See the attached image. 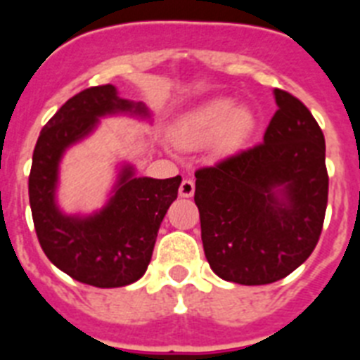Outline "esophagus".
Listing matches in <instances>:
<instances>
[{"instance_id": "obj_1", "label": "esophagus", "mask_w": 360, "mask_h": 360, "mask_svg": "<svg viewBox=\"0 0 360 360\" xmlns=\"http://www.w3.org/2000/svg\"><path fill=\"white\" fill-rule=\"evenodd\" d=\"M193 195H195V182L189 180V178H186V180H182V184H180V196L189 198V196Z\"/></svg>"}]
</instances>
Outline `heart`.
<instances>
[{"instance_id":"obj_1","label":"heart","mask_w":360,"mask_h":360,"mask_svg":"<svg viewBox=\"0 0 360 360\" xmlns=\"http://www.w3.org/2000/svg\"><path fill=\"white\" fill-rule=\"evenodd\" d=\"M252 119L247 111H236L229 98H216L191 111L174 128V136L184 146H198L224 133L221 144L234 148L249 133Z\"/></svg>"}]
</instances>
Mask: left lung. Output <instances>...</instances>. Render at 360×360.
<instances>
[{"mask_svg":"<svg viewBox=\"0 0 360 360\" xmlns=\"http://www.w3.org/2000/svg\"><path fill=\"white\" fill-rule=\"evenodd\" d=\"M274 95L278 110L262 142L195 173L205 257L240 285L274 283L307 262L328 203L319 124L297 97L279 88Z\"/></svg>","mask_w":360,"mask_h":360,"instance_id":"obj_1","label":"left lung"}]
</instances>
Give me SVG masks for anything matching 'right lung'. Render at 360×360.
<instances>
[{
	"label": "right lung",
	"instance_id": "obj_1",
	"mask_svg": "<svg viewBox=\"0 0 360 360\" xmlns=\"http://www.w3.org/2000/svg\"><path fill=\"white\" fill-rule=\"evenodd\" d=\"M113 111L146 113L142 104L117 97L115 86H91L68 98L46 122L34 148L28 198L41 249L70 278L98 288L126 287L144 276L158 227L176 200L182 178H133L124 169L108 207L91 218L57 211L53 189L63 151L91 131L97 117Z\"/></svg>",
	"mask_w": 360,
	"mask_h": 360
}]
</instances>
